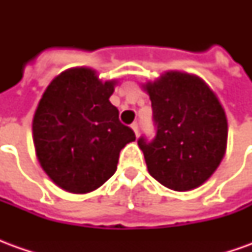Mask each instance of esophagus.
<instances>
[{
	"label": "esophagus",
	"mask_w": 252,
	"mask_h": 252,
	"mask_svg": "<svg viewBox=\"0 0 252 252\" xmlns=\"http://www.w3.org/2000/svg\"><path fill=\"white\" fill-rule=\"evenodd\" d=\"M131 128L132 129H133V132H135V135H139V126H137V123H133V124H132L131 126Z\"/></svg>",
	"instance_id": "34e87169"
}]
</instances>
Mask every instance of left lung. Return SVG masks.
I'll return each instance as SVG.
<instances>
[{
  "mask_svg": "<svg viewBox=\"0 0 252 252\" xmlns=\"http://www.w3.org/2000/svg\"><path fill=\"white\" fill-rule=\"evenodd\" d=\"M158 128L153 142L137 140L148 173L175 191L211 178L227 151L225 110L209 85L194 74L166 71L143 83Z\"/></svg>",
  "mask_w": 252,
  "mask_h": 252,
  "instance_id": "1",
  "label": "left lung"
}]
</instances>
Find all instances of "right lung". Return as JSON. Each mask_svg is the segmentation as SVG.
Masks as SVG:
<instances>
[{
  "label": "right lung",
  "instance_id": "add662e5",
  "mask_svg": "<svg viewBox=\"0 0 252 252\" xmlns=\"http://www.w3.org/2000/svg\"><path fill=\"white\" fill-rule=\"evenodd\" d=\"M116 85L102 82L90 67H72L41 95L32 120L33 146L41 169L61 189H98L115 174L121 148L136 139L110 104Z\"/></svg>",
  "mask_w": 252,
  "mask_h": 252
}]
</instances>
